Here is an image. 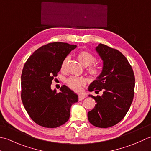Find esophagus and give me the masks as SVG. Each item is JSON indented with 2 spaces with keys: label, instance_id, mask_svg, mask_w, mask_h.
Here are the masks:
<instances>
[{
  "label": "esophagus",
  "instance_id": "obj_1",
  "mask_svg": "<svg viewBox=\"0 0 151 151\" xmlns=\"http://www.w3.org/2000/svg\"><path fill=\"white\" fill-rule=\"evenodd\" d=\"M85 98V96H83V95H79V100L80 101V100H83L84 98Z\"/></svg>",
  "mask_w": 151,
  "mask_h": 151
}]
</instances>
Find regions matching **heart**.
<instances>
[{
  "label": "heart",
  "instance_id": "1",
  "mask_svg": "<svg viewBox=\"0 0 151 151\" xmlns=\"http://www.w3.org/2000/svg\"><path fill=\"white\" fill-rule=\"evenodd\" d=\"M78 58L79 62L84 66H89L93 64L96 61V58L93 54L89 53L88 51H81L78 55ZM68 58H66L64 59L62 64H61V70L65 68L66 64ZM88 72L93 76H96L99 73V69L96 66H91L88 70ZM67 85L68 87L76 91H79L81 89L82 86L86 84V79L81 77H71L66 80Z\"/></svg>",
  "mask_w": 151,
  "mask_h": 151
}]
</instances>
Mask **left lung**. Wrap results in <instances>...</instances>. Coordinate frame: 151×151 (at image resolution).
Here are the masks:
<instances>
[{
    "mask_svg": "<svg viewBox=\"0 0 151 151\" xmlns=\"http://www.w3.org/2000/svg\"><path fill=\"white\" fill-rule=\"evenodd\" d=\"M96 51L103 61L102 70L88 87L90 92L103 91L101 96H94L96 105L88 112V119L98 128H109L124 117L134 96L135 77L132 68L119 51L102 44Z\"/></svg>",
    "mask_w": 151,
    "mask_h": 151,
    "instance_id": "obj_1",
    "label": "left lung"
}]
</instances>
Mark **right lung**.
<instances>
[{"label": "right lung", "instance_id": "right-lung-1", "mask_svg": "<svg viewBox=\"0 0 151 151\" xmlns=\"http://www.w3.org/2000/svg\"><path fill=\"white\" fill-rule=\"evenodd\" d=\"M76 45L64 42L50 43L34 52L23 67L21 74V100L30 117L45 128H57L70 118L72 104L78 96L66 85L51 88L61 64Z\"/></svg>", "mask_w": 151, "mask_h": 151}]
</instances>
